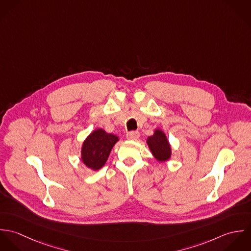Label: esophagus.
Returning a JSON list of instances; mask_svg holds the SVG:
<instances>
[{"mask_svg": "<svg viewBox=\"0 0 251 251\" xmlns=\"http://www.w3.org/2000/svg\"><path fill=\"white\" fill-rule=\"evenodd\" d=\"M126 138L130 140H137L139 138V132L138 131H129L126 134Z\"/></svg>", "mask_w": 251, "mask_h": 251, "instance_id": "obj_1", "label": "esophagus"}]
</instances>
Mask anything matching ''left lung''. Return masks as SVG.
<instances>
[{"label":"left lung","mask_w":251,"mask_h":251,"mask_svg":"<svg viewBox=\"0 0 251 251\" xmlns=\"http://www.w3.org/2000/svg\"><path fill=\"white\" fill-rule=\"evenodd\" d=\"M150 150L154 157L159 161H165L170 157L171 149L165 134L161 130H155L152 136H150L147 140Z\"/></svg>","instance_id":"left-lung-1"}]
</instances>
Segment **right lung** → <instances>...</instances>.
I'll list each match as a JSON object with an SVG mask.
<instances>
[{
    "label": "right lung",
    "mask_w": 251,
    "mask_h": 251,
    "mask_svg": "<svg viewBox=\"0 0 251 251\" xmlns=\"http://www.w3.org/2000/svg\"><path fill=\"white\" fill-rule=\"evenodd\" d=\"M118 137L106 133L103 129L95 130L83 144L82 160L93 170L100 169L107 161L113 146Z\"/></svg>",
    "instance_id": "1"
}]
</instances>
